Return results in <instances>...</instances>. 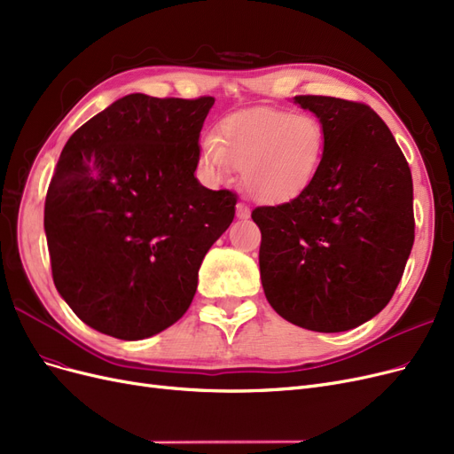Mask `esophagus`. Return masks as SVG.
<instances>
[{"label": "esophagus", "instance_id": "obj_1", "mask_svg": "<svg viewBox=\"0 0 454 454\" xmlns=\"http://www.w3.org/2000/svg\"><path fill=\"white\" fill-rule=\"evenodd\" d=\"M248 215H250L248 207L243 204V201H239V204H238V218H248Z\"/></svg>", "mask_w": 454, "mask_h": 454}]
</instances>
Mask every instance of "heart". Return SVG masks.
I'll return each mask as SVG.
<instances>
[{
  "label": "heart",
  "mask_w": 454,
  "mask_h": 454,
  "mask_svg": "<svg viewBox=\"0 0 454 454\" xmlns=\"http://www.w3.org/2000/svg\"><path fill=\"white\" fill-rule=\"evenodd\" d=\"M325 129L310 114L253 108L218 123L200 144V164L213 179L239 168L243 189L262 204H284L312 183L325 153Z\"/></svg>",
  "instance_id": "b5f03b06"
}]
</instances>
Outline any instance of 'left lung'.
Returning a JSON list of instances; mask_svg holds the SVG:
<instances>
[{"label": "left lung", "instance_id": "left-lung-1", "mask_svg": "<svg viewBox=\"0 0 454 454\" xmlns=\"http://www.w3.org/2000/svg\"><path fill=\"white\" fill-rule=\"evenodd\" d=\"M325 129L309 187L260 206V277L270 305L299 327L354 329L389 303L415 239L413 183L389 127L364 103L297 95Z\"/></svg>", "mask_w": 454, "mask_h": 454}]
</instances>
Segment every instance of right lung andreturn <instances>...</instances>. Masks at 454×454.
<instances>
[{"label":"right lung","instance_id":"obj_1","mask_svg":"<svg viewBox=\"0 0 454 454\" xmlns=\"http://www.w3.org/2000/svg\"><path fill=\"white\" fill-rule=\"evenodd\" d=\"M213 97L132 93L67 140L44 201L52 278L90 327L140 340L187 312L238 196L194 177Z\"/></svg>","mask_w":454,"mask_h":454}]
</instances>
